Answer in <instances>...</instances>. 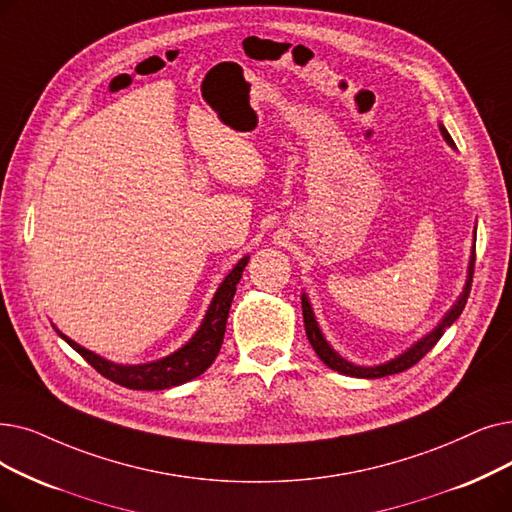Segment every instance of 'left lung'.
I'll return each instance as SVG.
<instances>
[{
  "label": "left lung",
  "mask_w": 512,
  "mask_h": 512,
  "mask_svg": "<svg viewBox=\"0 0 512 512\" xmlns=\"http://www.w3.org/2000/svg\"><path fill=\"white\" fill-rule=\"evenodd\" d=\"M439 131L443 140H446L452 148L454 146V140L448 133V129L443 127L439 123ZM475 234H477V228H475ZM473 268H475V247L471 251V259H469V272H466V282H464V288L460 297L456 299V303L446 311V316L441 318V322L431 330L427 332L425 337L418 339L414 345H410L404 353L395 355L393 360L385 362V364H379V366H358L353 364L349 360H345L343 355L339 351L332 349V345L326 341V337L322 335V330L318 326V320H316V314L314 309H311V303H309V297L303 293L301 295V307H303V322H305V332H307V339L311 343V347H314V351L318 353V358L332 370H337L341 374H347V376H355V379H381V376H389V374H397V372H404L408 370L410 366H414L416 362H420L425 355L435 347V343L441 339L443 332H446L448 326H452L458 316L462 314V309L466 305V299H469V293H471V282H473Z\"/></svg>",
  "instance_id": "1"
}]
</instances>
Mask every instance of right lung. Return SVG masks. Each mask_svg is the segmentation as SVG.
Returning a JSON list of instances; mask_svg holds the SVG:
<instances>
[{
	"label": "right lung",
	"mask_w": 512,
	"mask_h": 512,
	"mask_svg": "<svg viewBox=\"0 0 512 512\" xmlns=\"http://www.w3.org/2000/svg\"><path fill=\"white\" fill-rule=\"evenodd\" d=\"M249 255H244L232 272L224 278V282L219 284L215 291L211 305L207 309V314L198 326V330L188 339L186 345H182L177 351L165 355L161 360L146 362V364H117L110 362L102 355L81 347L73 339L56 328L58 335L69 343L77 353H81L87 360V364H92L102 376H106L108 381H113L121 387L127 389H136V391H161V389H171L177 385H184L196 376H201L217 358V353L221 349V343H224V332H226V322L230 314V305L236 295V284L240 282V276L247 268Z\"/></svg>",
	"instance_id": "1"
}]
</instances>
